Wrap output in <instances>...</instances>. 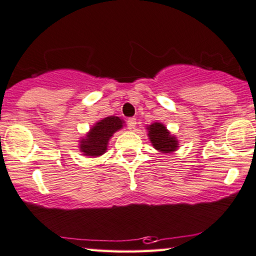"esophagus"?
I'll use <instances>...</instances> for the list:
<instances>
[{
    "label": "esophagus",
    "mask_w": 256,
    "mask_h": 256,
    "mask_svg": "<svg viewBox=\"0 0 256 256\" xmlns=\"http://www.w3.org/2000/svg\"><path fill=\"white\" fill-rule=\"evenodd\" d=\"M128 125L130 128H134L137 125V119L136 118H128Z\"/></svg>",
    "instance_id": "34e87169"
}]
</instances>
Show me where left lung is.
<instances>
[{
	"mask_svg": "<svg viewBox=\"0 0 256 256\" xmlns=\"http://www.w3.org/2000/svg\"><path fill=\"white\" fill-rule=\"evenodd\" d=\"M148 136L153 148L160 153H172L179 148V140L160 122H154L146 126Z\"/></svg>",
	"mask_w": 256,
	"mask_h": 256,
	"instance_id": "obj_1",
	"label": "left lung"
}]
</instances>
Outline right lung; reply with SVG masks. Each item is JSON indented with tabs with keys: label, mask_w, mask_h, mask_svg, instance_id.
<instances>
[{
	"label": "right lung",
	"mask_w": 256,
	"mask_h": 256,
	"mask_svg": "<svg viewBox=\"0 0 256 256\" xmlns=\"http://www.w3.org/2000/svg\"><path fill=\"white\" fill-rule=\"evenodd\" d=\"M125 122L120 117L108 116L94 122L88 132L80 137L78 148L82 154L96 158L108 151V142L116 132L124 128Z\"/></svg>",
	"instance_id": "1"
}]
</instances>
